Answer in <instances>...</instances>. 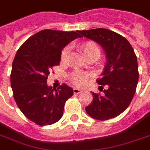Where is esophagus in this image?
Instances as JSON below:
<instances>
[{"instance_id": "34e87169", "label": "esophagus", "mask_w": 150, "mask_h": 150, "mask_svg": "<svg viewBox=\"0 0 150 150\" xmlns=\"http://www.w3.org/2000/svg\"><path fill=\"white\" fill-rule=\"evenodd\" d=\"M73 92H74V93L75 94H79V93H81L82 92V90L79 89H77V88H74L73 89Z\"/></svg>"}]
</instances>
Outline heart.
Returning a JSON list of instances; mask_svg holds the SVG:
<instances>
[{
    "mask_svg": "<svg viewBox=\"0 0 150 150\" xmlns=\"http://www.w3.org/2000/svg\"><path fill=\"white\" fill-rule=\"evenodd\" d=\"M80 49L83 52L85 56L89 57L90 55H97L100 57V49L99 46L93 41H86L80 45ZM68 54V48H64L61 54V60H65L67 58ZM87 76L86 74L80 72V71H75L71 75V81L76 86H83L87 82Z\"/></svg>",
    "mask_w": 150,
    "mask_h": 150,
    "instance_id": "obj_1",
    "label": "heart"
}]
</instances>
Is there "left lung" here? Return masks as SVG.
<instances>
[{"label":"left lung","mask_w":150,"mask_h":150,"mask_svg":"<svg viewBox=\"0 0 150 150\" xmlns=\"http://www.w3.org/2000/svg\"><path fill=\"white\" fill-rule=\"evenodd\" d=\"M82 36L96 41L106 52L107 64L103 77L96 80L103 94L93 93V101L86 111L93 118L106 121L127 109L135 93L139 80L137 57L124 36L107 29L78 31Z\"/></svg>","instance_id":"8db88e82"}]
</instances>
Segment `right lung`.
Returning a JSON list of instances; mask_svg holds the SVG:
<instances>
[{
  "label": "right lung",
  "instance_id": "obj_1",
  "mask_svg": "<svg viewBox=\"0 0 150 150\" xmlns=\"http://www.w3.org/2000/svg\"><path fill=\"white\" fill-rule=\"evenodd\" d=\"M82 37L77 32L44 29L25 41L15 54L11 86L18 107L27 118L40 126L56 123L63 115L73 89L63 83L57 88L47 84L53 67L61 61V50Z\"/></svg>",
  "mask_w": 150,
  "mask_h": 150
}]
</instances>
